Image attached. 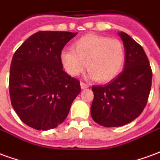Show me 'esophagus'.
<instances>
[{"label": "esophagus", "instance_id": "obj_1", "mask_svg": "<svg viewBox=\"0 0 160 160\" xmlns=\"http://www.w3.org/2000/svg\"><path fill=\"white\" fill-rule=\"evenodd\" d=\"M80 87L82 88V89H87V88H88L89 87V85L87 83H84V82H80Z\"/></svg>", "mask_w": 160, "mask_h": 160}]
</instances>
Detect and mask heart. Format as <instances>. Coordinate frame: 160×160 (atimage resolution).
I'll list each match as a JSON object with an SVG mask.
<instances>
[{
  "label": "heart",
  "instance_id": "heart-1",
  "mask_svg": "<svg viewBox=\"0 0 160 160\" xmlns=\"http://www.w3.org/2000/svg\"><path fill=\"white\" fill-rule=\"evenodd\" d=\"M60 59L70 76L80 75L87 64L89 78L106 82L117 76L122 69L125 50L119 40L87 34L73 43V50L62 51Z\"/></svg>",
  "mask_w": 160,
  "mask_h": 160
}]
</instances>
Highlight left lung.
Wrapping results in <instances>:
<instances>
[{
  "label": "left lung",
  "mask_w": 160,
  "mask_h": 160,
  "mask_svg": "<svg viewBox=\"0 0 160 160\" xmlns=\"http://www.w3.org/2000/svg\"><path fill=\"white\" fill-rule=\"evenodd\" d=\"M125 50L122 72L110 83L93 86L92 118L104 127H120L137 118L148 103L152 69L144 49L127 33H118Z\"/></svg>",
  "instance_id": "left-lung-1"
}]
</instances>
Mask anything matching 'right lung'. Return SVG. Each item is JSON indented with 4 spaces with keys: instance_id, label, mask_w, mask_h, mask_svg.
Wrapping results in <instances>:
<instances>
[{
    "instance_id": "right-lung-1",
    "label": "right lung",
    "mask_w": 160,
    "mask_h": 160,
    "mask_svg": "<svg viewBox=\"0 0 160 160\" xmlns=\"http://www.w3.org/2000/svg\"><path fill=\"white\" fill-rule=\"evenodd\" d=\"M77 35L69 32H38L12 56L9 93L20 120L37 130L55 128L66 119L80 92V81L62 69L60 55Z\"/></svg>"
}]
</instances>
